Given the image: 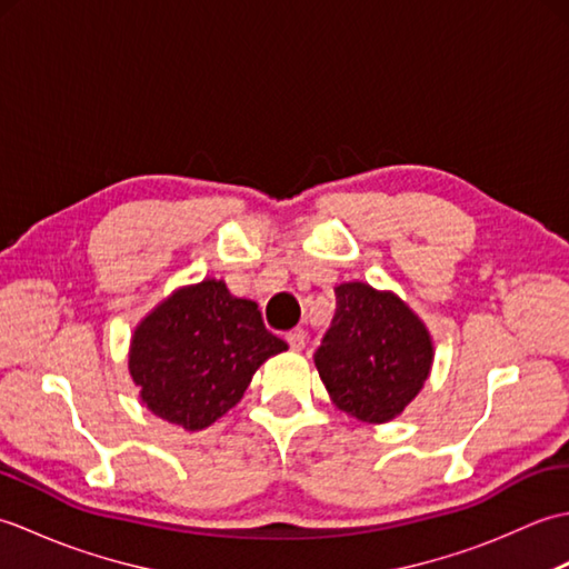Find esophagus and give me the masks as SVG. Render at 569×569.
Wrapping results in <instances>:
<instances>
[{
  "instance_id": "esophagus-1",
  "label": "esophagus",
  "mask_w": 569,
  "mask_h": 569,
  "mask_svg": "<svg viewBox=\"0 0 569 569\" xmlns=\"http://www.w3.org/2000/svg\"><path fill=\"white\" fill-rule=\"evenodd\" d=\"M306 330L303 328H296V330H291L286 335V342H288V347L293 349V352H300V349L306 347Z\"/></svg>"
}]
</instances>
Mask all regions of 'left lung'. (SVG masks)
I'll use <instances>...</instances> for the list:
<instances>
[{"instance_id": "1", "label": "left lung", "mask_w": 569, "mask_h": 569, "mask_svg": "<svg viewBox=\"0 0 569 569\" xmlns=\"http://www.w3.org/2000/svg\"><path fill=\"white\" fill-rule=\"evenodd\" d=\"M330 330L316 367L337 408L365 422L403 413L432 367V340L422 320L391 291L340 283Z\"/></svg>"}]
</instances>
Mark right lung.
<instances>
[{
    "label": "right lung",
    "mask_w": 569,
    "mask_h": 569,
    "mask_svg": "<svg viewBox=\"0 0 569 569\" xmlns=\"http://www.w3.org/2000/svg\"><path fill=\"white\" fill-rule=\"evenodd\" d=\"M288 345L266 330L253 300L224 281L178 288L131 337L129 373L153 416L202 430L237 406L266 359Z\"/></svg>",
    "instance_id": "add662e5"
}]
</instances>
